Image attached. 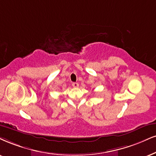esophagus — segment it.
<instances>
[{
  "label": "esophagus",
  "mask_w": 156,
  "mask_h": 156,
  "mask_svg": "<svg viewBox=\"0 0 156 156\" xmlns=\"http://www.w3.org/2000/svg\"><path fill=\"white\" fill-rule=\"evenodd\" d=\"M72 86L74 87H79V84L77 83V82H73Z\"/></svg>",
  "instance_id": "obj_1"
}]
</instances>
